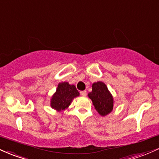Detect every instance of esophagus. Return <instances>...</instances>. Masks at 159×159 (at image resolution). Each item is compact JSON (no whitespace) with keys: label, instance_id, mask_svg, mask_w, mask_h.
Segmentation results:
<instances>
[{"label":"esophagus","instance_id":"esophagus-1","mask_svg":"<svg viewBox=\"0 0 159 159\" xmlns=\"http://www.w3.org/2000/svg\"><path fill=\"white\" fill-rule=\"evenodd\" d=\"M81 95L82 96H87V91H86V90L81 91Z\"/></svg>","mask_w":159,"mask_h":159}]
</instances>
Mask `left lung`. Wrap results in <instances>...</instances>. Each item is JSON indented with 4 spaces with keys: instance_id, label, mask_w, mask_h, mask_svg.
Returning a JSON list of instances; mask_svg holds the SVG:
<instances>
[{
    "instance_id": "left-lung-1",
    "label": "left lung",
    "mask_w": 159,
    "mask_h": 159,
    "mask_svg": "<svg viewBox=\"0 0 159 159\" xmlns=\"http://www.w3.org/2000/svg\"><path fill=\"white\" fill-rule=\"evenodd\" d=\"M96 111L105 116L113 111L114 100L107 87L102 81L95 82L92 84V91L88 93Z\"/></svg>"
}]
</instances>
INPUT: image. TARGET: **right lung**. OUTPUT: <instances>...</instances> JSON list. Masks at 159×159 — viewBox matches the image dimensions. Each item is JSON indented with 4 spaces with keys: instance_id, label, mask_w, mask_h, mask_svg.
I'll return each mask as SVG.
<instances>
[{
    "instance_id": "1",
    "label": "right lung",
    "mask_w": 159,
    "mask_h": 159,
    "mask_svg": "<svg viewBox=\"0 0 159 159\" xmlns=\"http://www.w3.org/2000/svg\"><path fill=\"white\" fill-rule=\"evenodd\" d=\"M79 95L75 86L69 84L68 82H61L58 84L56 92L52 96L50 105L58 112L65 111L71 105L72 100Z\"/></svg>"
}]
</instances>
